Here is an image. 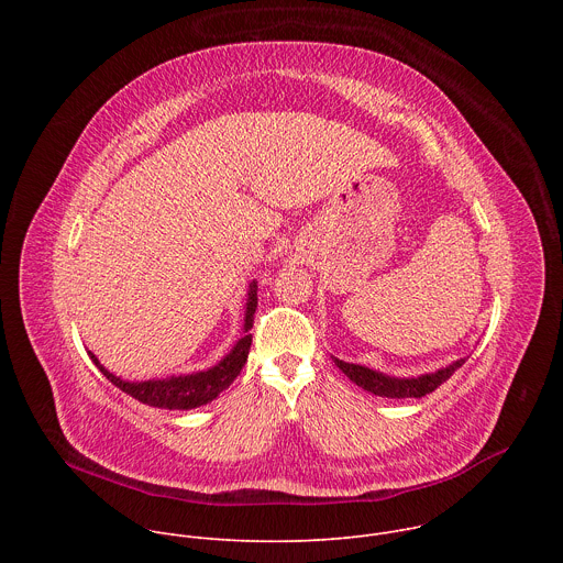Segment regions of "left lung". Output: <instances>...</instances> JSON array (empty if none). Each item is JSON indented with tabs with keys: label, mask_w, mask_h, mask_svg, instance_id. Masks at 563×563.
Masks as SVG:
<instances>
[{
	"label": "left lung",
	"mask_w": 563,
	"mask_h": 563,
	"mask_svg": "<svg viewBox=\"0 0 563 563\" xmlns=\"http://www.w3.org/2000/svg\"><path fill=\"white\" fill-rule=\"evenodd\" d=\"M334 363L339 365V369L350 380H354L358 387H363V389H367L376 396H383V398H421V396L434 391L441 383H445L465 363V358L454 361L452 365H448V367H443L434 374L419 376V378H391V376H385V374L374 372L369 367L345 363V361H339V358H334Z\"/></svg>",
	"instance_id": "obj_1"
}]
</instances>
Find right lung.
<instances>
[{
  "label": "right lung",
  "mask_w": 563,
  "mask_h": 563,
  "mask_svg": "<svg viewBox=\"0 0 563 563\" xmlns=\"http://www.w3.org/2000/svg\"><path fill=\"white\" fill-rule=\"evenodd\" d=\"M258 285L256 280L250 285V294H247V311H245V332H250L254 328V313L258 307ZM252 347V334H245L235 343V347L211 369L207 372H196V374H187V376H172V378H163V380H140V383H129L122 380L118 376H113L111 372H107L100 361L96 358V354H91V361L100 367V372L122 391H126L129 396L137 398L140 404L144 406H153V408H165V410H191V408H200L207 406L209 400H213L222 389H227L235 376L243 369V365L247 363V354Z\"/></svg>",
  "instance_id": "1"
}]
</instances>
